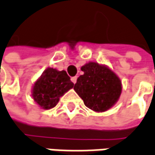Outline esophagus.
<instances>
[{
  "label": "esophagus",
  "mask_w": 155,
  "mask_h": 155,
  "mask_svg": "<svg viewBox=\"0 0 155 155\" xmlns=\"http://www.w3.org/2000/svg\"><path fill=\"white\" fill-rule=\"evenodd\" d=\"M77 78H78L77 77H73V78H71V82H72L73 84H76V82H77Z\"/></svg>",
  "instance_id": "obj_1"
}]
</instances>
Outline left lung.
Instances as JSON below:
<instances>
[{"label":"left lung","instance_id":"obj_1","mask_svg":"<svg viewBox=\"0 0 155 155\" xmlns=\"http://www.w3.org/2000/svg\"><path fill=\"white\" fill-rule=\"evenodd\" d=\"M75 91L91 110L103 112L117 103L122 91L120 78L106 65L89 62L81 67Z\"/></svg>","mask_w":155,"mask_h":155}]
</instances>
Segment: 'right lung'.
Segmentation results:
<instances>
[{
    "mask_svg": "<svg viewBox=\"0 0 155 155\" xmlns=\"http://www.w3.org/2000/svg\"><path fill=\"white\" fill-rule=\"evenodd\" d=\"M74 84L65 71L53 68L46 69L32 87V97L36 104L45 110L55 107L62 97Z\"/></svg>",
    "mask_w": 155,
    "mask_h": 155,
    "instance_id": "right-lung-1",
    "label": "right lung"
}]
</instances>
